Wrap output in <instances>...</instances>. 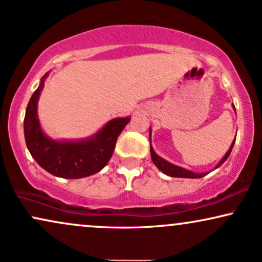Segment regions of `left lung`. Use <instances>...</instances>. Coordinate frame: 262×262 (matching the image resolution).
Returning a JSON list of instances; mask_svg holds the SVG:
<instances>
[{"mask_svg":"<svg viewBox=\"0 0 262 262\" xmlns=\"http://www.w3.org/2000/svg\"><path fill=\"white\" fill-rule=\"evenodd\" d=\"M233 108H234V105H233ZM234 111H235V109H234ZM150 132H151V130L149 127V136H150ZM234 142H235V138H234V141L232 142L230 149L227 150V153L225 154V157L220 160V163H219L217 165L215 166V169L220 167L222 164H224L225 161L227 160V158L230 157V154L232 151V148H233V146H234ZM150 157H151V160H153L154 165H156L158 169L161 171V172H164L167 176L183 177V179H200V177H204L206 173H209V172H193V171H190V170H187V169H183V167H181V166L173 165V164L169 163L167 160L163 159V158L158 156L156 151H154L153 147H151V144H150Z\"/></svg>","mask_w":262,"mask_h":262,"instance_id":"obj_1","label":"left lung"}]
</instances>
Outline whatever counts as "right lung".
<instances>
[{"label": "right lung", "instance_id": "right-lung-1", "mask_svg": "<svg viewBox=\"0 0 262 262\" xmlns=\"http://www.w3.org/2000/svg\"><path fill=\"white\" fill-rule=\"evenodd\" d=\"M48 73L32 93L24 118V136L31 157L42 169L62 179H82L101 171L113 156L119 135L130 122V116L108 121L85 140L54 141L42 131L37 116L38 97Z\"/></svg>", "mask_w": 262, "mask_h": 262}]
</instances>
